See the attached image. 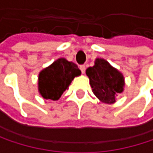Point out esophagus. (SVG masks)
Masks as SVG:
<instances>
[{"label": "esophagus", "mask_w": 153, "mask_h": 153, "mask_svg": "<svg viewBox=\"0 0 153 153\" xmlns=\"http://www.w3.org/2000/svg\"><path fill=\"white\" fill-rule=\"evenodd\" d=\"M79 69H80V71H81V73L82 74H85V71H86V66L83 65H80L79 66Z\"/></svg>", "instance_id": "esophagus-1"}]
</instances>
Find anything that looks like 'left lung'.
<instances>
[{
	"instance_id": "obj_1",
	"label": "left lung",
	"mask_w": 153,
	"mask_h": 153,
	"mask_svg": "<svg viewBox=\"0 0 153 153\" xmlns=\"http://www.w3.org/2000/svg\"><path fill=\"white\" fill-rule=\"evenodd\" d=\"M95 96L103 103L113 104L118 94L124 89L125 81L121 73L112 67L106 60L97 58L95 65L86 70Z\"/></svg>"
}]
</instances>
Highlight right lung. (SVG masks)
Returning <instances> with one entry per match:
<instances>
[{"instance_id":"add662e5","label":"right lung","mask_w":153,"mask_h":153,"mask_svg":"<svg viewBox=\"0 0 153 153\" xmlns=\"http://www.w3.org/2000/svg\"><path fill=\"white\" fill-rule=\"evenodd\" d=\"M76 65L65 58H58L39 74L38 88L42 97L53 101L58 100L68 88L72 80L80 75Z\"/></svg>"}]
</instances>
